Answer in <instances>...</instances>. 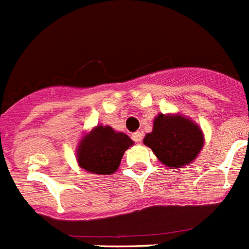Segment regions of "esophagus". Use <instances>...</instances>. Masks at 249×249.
Returning <instances> with one entry per match:
<instances>
[{"label":"esophagus","instance_id":"1","mask_svg":"<svg viewBox=\"0 0 249 249\" xmlns=\"http://www.w3.org/2000/svg\"><path fill=\"white\" fill-rule=\"evenodd\" d=\"M142 137H143V133L140 132V131L132 133V140L133 141H136V142H141V141H142Z\"/></svg>","mask_w":249,"mask_h":249}]
</instances>
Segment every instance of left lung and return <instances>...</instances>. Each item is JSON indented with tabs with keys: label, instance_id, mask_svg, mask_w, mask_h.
<instances>
[{
	"label": "left lung",
	"instance_id": "1",
	"mask_svg": "<svg viewBox=\"0 0 249 249\" xmlns=\"http://www.w3.org/2000/svg\"><path fill=\"white\" fill-rule=\"evenodd\" d=\"M143 143L164 165L176 169L196 159L203 146V133L200 126L187 117L160 113Z\"/></svg>",
	"mask_w": 249,
	"mask_h": 249
}]
</instances>
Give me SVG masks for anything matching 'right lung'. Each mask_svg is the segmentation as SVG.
Masks as SVG:
<instances>
[{
    "mask_svg": "<svg viewBox=\"0 0 249 249\" xmlns=\"http://www.w3.org/2000/svg\"><path fill=\"white\" fill-rule=\"evenodd\" d=\"M133 141L109 126L94 127L77 146V163L88 173L109 176L118 169L123 154Z\"/></svg>",
    "mask_w": 249,
    "mask_h": 249,
    "instance_id": "1",
    "label": "right lung"
}]
</instances>
